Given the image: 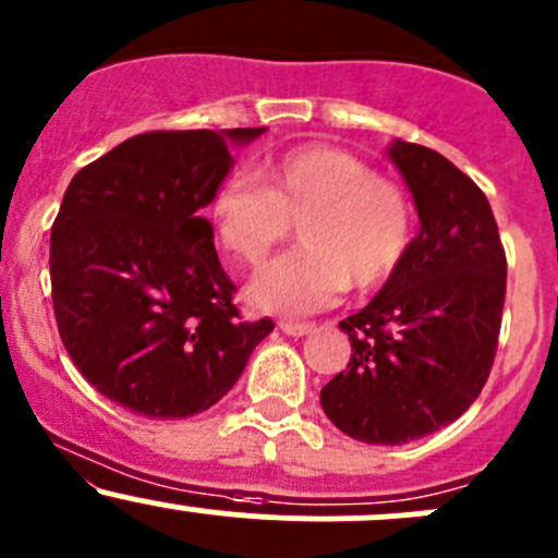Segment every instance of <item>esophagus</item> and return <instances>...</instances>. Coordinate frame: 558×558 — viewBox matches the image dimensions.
Here are the masks:
<instances>
[{
	"mask_svg": "<svg viewBox=\"0 0 558 558\" xmlns=\"http://www.w3.org/2000/svg\"><path fill=\"white\" fill-rule=\"evenodd\" d=\"M278 328L289 337H307V333L315 331V324H294V320H280Z\"/></svg>",
	"mask_w": 558,
	"mask_h": 558,
	"instance_id": "esophagus-1",
	"label": "esophagus"
}]
</instances>
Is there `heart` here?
Wrapping results in <instances>:
<instances>
[{
  "label": "heart",
  "mask_w": 558,
  "mask_h": 558,
  "mask_svg": "<svg viewBox=\"0 0 558 558\" xmlns=\"http://www.w3.org/2000/svg\"><path fill=\"white\" fill-rule=\"evenodd\" d=\"M216 186L208 221L221 248L259 267L299 221L302 248L264 269L251 299L267 313L310 315L344 294L385 283L407 256L414 210L407 192L361 157L326 144L299 146Z\"/></svg>",
  "instance_id": "obj_1"
}]
</instances>
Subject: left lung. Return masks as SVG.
<instances>
[{"instance_id":"8db88e82","label":"left lung","mask_w":558,"mask_h":558,"mask_svg":"<svg viewBox=\"0 0 558 558\" xmlns=\"http://www.w3.org/2000/svg\"><path fill=\"white\" fill-rule=\"evenodd\" d=\"M420 234L377 296L339 328L350 363L320 390L326 417L363 444L398 447L454 422L492 372L506 251L484 192L444 155L392 141Z\"/></svg>"}]
</instances>
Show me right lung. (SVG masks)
I'll return each mask as SVG.
<instances>
[{"label": "right lung", "instance_id": "add662e5", "mask_svg": "<svg viewBox=\"0 0 558 558\" xmlns=\"http://www.w3.org/2000/svg\"><path fill=\"white\" fill-rule=\"evenodd\" d=\"M264 128L151 131L74 175L50 232L52 310L82 377L149 420L192 417L238 383L269 318H240L201 208L230 144Z\"/></svg>", "mask_w": 558, "mask_h": 558}]
</instances>
